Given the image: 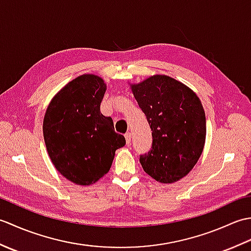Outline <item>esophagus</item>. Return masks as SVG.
Here are the masks:
<instances>
[{
  "mask_svg": "<svg viewBox=\"0 0 251 251\" xmlns=\"http://www.w3.org/2000/svg\"><path fill=\"white\" fill-rule=\"evenodd\" d=\"M125 138H126V143L129 146L130 141H131V134H130V132H127V134L125 135Z\"/></svg>",
  "mask_w": 251,
  "mask_h": 251,
  "instance_id": "obj_1",
  "label": "esophagus"
}]
</instances>
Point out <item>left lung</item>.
<instances>
[{
	"mask_svg": "<svg viewBox=\"0 0 251 251\" xmlns=\"http://www.w3.org/2000/svg\"><path fill=\"white\" fill-rule=\"evenodd\" d=\"M152 130V149L140 156L143 170L161 183L177 182L199 161L206 140V116L190 87L165 74L130 84Z\"/></svg>",
	"mask_w": 251,
	"mask_h": 251,
	"instance_id": "1",
	"label": "left lung"
}]
</instances>
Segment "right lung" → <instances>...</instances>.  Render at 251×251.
I'll return each instance as SVG.
<instances>
[{"mask_svg": "<svg viewBox=\"0 0 251 251\" xmlns=\"http://www.w3.org/2000/svg\"><path fill=\"white\" fill-rule=\"evenodd\" d=\"M106 90L103 78L83 74L58 92L47 106L43 136L51 163L67 180L90 185L109 172L125 138L101 114Z\"/></svg>", "mask_w": 251, "mask_h": 251, "instance_id": "1", "label": "right lung"}]
</instances>
